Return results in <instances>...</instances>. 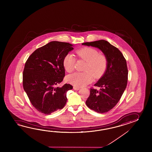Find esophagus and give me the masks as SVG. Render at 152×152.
I'll list each match as a JSON object with an SVG mask.
<instances>
[{"instance_id": "34e87169", "label": "esophagus", "mask_w": 152, "mask_h": 152, "mask_svg": "<svg viewBox=\"0 0 152 152\" xmlns=\"http://www.w3.org/2000/svg\"><path fill=\"white\" fill-rule=\"evenodd\" d=\"M73 88L75 89V90L77 91L79 90H80V88L79 87H75V86H74L73 87Z\"/></svg>"}]
</instances>
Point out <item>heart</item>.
<instances>
[{
  "instance_id": "obj_1",
  "label": "heart",
  "mask_w": 152,
  "mask_h": 152,
  "mask_svg": "<svg viewBox=\"0 0 152 152\" xmlns=\"http://www.w3.org/2000/svg\"><path fill=\"white\" fill-rule=\"evenodd\" d=\"M78 58L86 62L84 72H77L67 77L69 83L77 87H83L91 83L94 77L102 76L107 70L108 60L107 56L99 54L98 50L91 47H84L76 52ZM76 59L71 54L65 55L63 65L66 71L71 73L75 70Z\"/></svg>"
}]
</instances>
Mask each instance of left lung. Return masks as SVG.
I'll use <instances>...</instances> for the list:
<instances>
[{
	"label": "left lung",
	"instance_id": "8db88e82",
	"mask_svg": "<svg viewBox=\"0 0 152 152\" xmlns=\"http://www.w3.org/2000/svg\"><path fill=\"white\" fill-rule=\"evenodd\" d=\"M83 45L99 49L107 56V70L94 86L100 87L98 91L91 88L90 94L86 104L98 113L108 112L119 102L128 81V71L126 60L120 50L105 40L85 42Z\"/></svg>",
	"mask_w": 152,
	"mask_h": 152
}]
</instances>
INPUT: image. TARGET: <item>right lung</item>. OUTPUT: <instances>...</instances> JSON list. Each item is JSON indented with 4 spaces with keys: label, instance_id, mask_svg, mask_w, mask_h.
Returning <instances> with one entry per match:
<instances>
[{
    "label": "right lung",
    "instance_id": "1",
    "mask_svg": "<svg viewBox=\"0 0 152 152\" xmlns=\"http://www.w3.org/2000/svg\"><path fill=\"white\" fill-rule=\"evenodd\" d=\"M73 45L67 42H49L37 49L26 61L23 88L33 107L41 113L49 115L66 104V93L73 86L57 85L65 77L63 60L73 49Z\"/></svg>",
    "mask_w": 152,
    "mask_h": 152
}]
</instances>
